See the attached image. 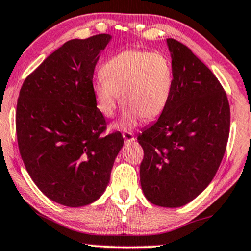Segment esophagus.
Listing matches in <instances>:
<instances>
[{"label":"esophagus","mask_w":251,"mask_h":251,"mask_svg":"<svg viewBox=\"0 0 251 251\" xmlns=\"http://www.w3.org/2000/svg\"><path fill=\"white\" fill-rule=\"evenodd\" d=\"M123 138H125L126 142H133L135 141V137H133V133L130 132V131H126L122 133Z\"/></svg>","instance_id":"obj_1"}]
</instances>
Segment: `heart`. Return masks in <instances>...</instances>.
I'll return each mask as SVG.
<instances>
[{
  "mask_svg": "<svg viewBox=\"0 0 251 251\" xmlns=\"http://www.w3.org/2000/svg\"><path fill=\"white\" fill-rule=\"evenodd\" d=\"M100 77L92 86L99 112L113 118L120 94L126 106L121 121L115 126L119 129L136 126L142 118L146 121L159 118L173 93V67L161 53L125 50L102 64Z\"/></svg>",
  "mask_w": 251,
  "mask_h": 251,
  "instance_id": "b5f03b06",
  "label": "heart"
}]
</instances>
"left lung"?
<instances>
[{
    "instance_id": "obj_1",
    "label": "left lung",
    "mask_w": 251,
    "mask_h": 251,
    "mask_svg": "<svg viewBox=\"0 0 251 251\" xmlns=\"http://www.w3.org/2000/svg\"><path fill=\"white\" fill-rule=\"evenodd\" d=\"M174 71L171 101L143 130L139 168L144 196L162 207H180L211 183L229 135L227 96L209 68L187 46L167 39Z\"/></svg>"
}]
</instances>
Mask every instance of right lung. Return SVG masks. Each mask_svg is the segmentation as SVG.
<instances>
[{
    "mask_svg": "<svg viewBox=\"0 0 251 251\" xmlns=\"http://www.w3.org/2000/svg\"><path fill=\"white\" fill-rule=\"evenodd\" d=\"M112 39H73L26 77L16 110L18 148L41 193L79 207L105 193L123 146L121 132L102 136L106 120L92 91L99 54Z\"/></svg>",
    "mask_w": 251,
    "mask_h": 251,
    "instance_id": "right-lung-1",
    "label": "right lung"
}]
</instances>
